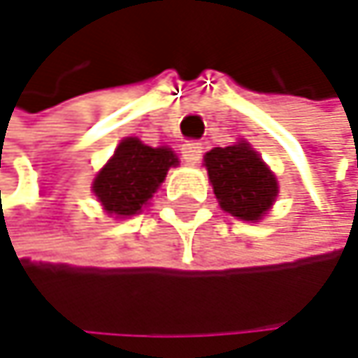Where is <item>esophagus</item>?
Masks as SVG:
<instances>
[{
    "label": "esophagus",
    "mask_w": 358,
    "mask_h": 358,
    "mask_svg": "<svg viewBox=\"0 0 358 358\" xmlns=\"http://www.w3.org/2000/svg\"><path fill=\"white\" fill-rule=\"evenodd\" d=\"M201 155H203V144H201V142H187V144L182 146V157H185V161L191 163V165L199 163Z\"/></svg>",
    "instance_id": "obj_1"
}]
</instances>
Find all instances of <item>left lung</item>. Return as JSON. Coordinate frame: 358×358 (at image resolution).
Returning a JSON list of instances; mask_svg holds the SVG:
<instances>
[{
    "mask_svg": "<svg viewBox=\"0 0 358 358\" xmlns=\"http://www.w3.org/2000/svg\"><path fill=\"white\" fill-rule=\"evenodd\" d=\"M203 161L220 208L231 216L259 220L275 201V176L248 144L214 148Z\"/></svg>",
    "mask_w": 358,
    "mask_h": 358,
    "instance_id": "1",
    "label": "left lung"
}]
</instances>
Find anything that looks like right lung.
<instances>
[{
  "mask_svg": "<svg viewBox=\"0 0 358 358\" xmlns=\"http://www.w3.org/2000/svg\"><path fill=\"white\" fill-rule=\"evenodd\" d=\"M173 165H178V157L169 148H152L138 138H127L97 173L93 191L106 212L134 216L148 203Z\"/></svg>",
  "mask_w": 358,
  "mask_h": 358,
  "instance_id": "right-lung-1",
  "label": "right lung"
}]
</instances>
